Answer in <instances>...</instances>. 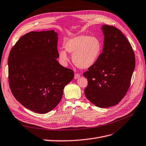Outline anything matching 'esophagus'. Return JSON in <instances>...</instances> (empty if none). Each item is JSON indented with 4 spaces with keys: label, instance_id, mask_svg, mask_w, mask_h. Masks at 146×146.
Instances as JSON below:
<instances>
[{
    "label": "esophagus",
    "instance_id": "esophagus-1",
    "mask_svg": "<svg viewBox=\"0 0 146 146\" xmlns=\"http://www.w3.org/2000/svg\"><path fill=\"white\" fill-rule=\"evenodd\" d=\"M80 75L79 74H78V73H76L75 74V76H74V79H78V78H80Z\"/></svg>",
    "mask_w": 146,
    "mask_h": 146
}]
</instances>
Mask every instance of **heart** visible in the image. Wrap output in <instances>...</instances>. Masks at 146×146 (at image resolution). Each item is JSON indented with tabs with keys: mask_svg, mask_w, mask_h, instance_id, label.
Masks as SVG:
<instances>
[{
	"mask_svg": "<svg viewBox=\"0 0 146 146\" xmlns=\"http://www.w3.org/2000/svg\"><path fill=\"white\" fill-rule=\"evenodd\" d=\"M64 47L72 54L74 64L80 69H88L93 66L98 60L102 48L99 38L87 35H79L69 39ZM58 56L61 62L67 63L69 57L65 50H60Z\"/></svg>",
	"mask_w": 146,
	"mask_h": 146,
	"instance_id": "b5f03b06",
	"label": "heart"
}]
</instances>
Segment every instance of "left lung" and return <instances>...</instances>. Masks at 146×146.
<instances>
[{"label": "left lung", "mask_w": 146, "mask_h": 146, "mask_svg": "<svg viewBox=\"0 0 146 146\" xmlns=\"http://www.w3.org/2000/svg\"><path fill=\"white\" fill-rule=\"evenodd\" d=\"M104 41L97 62L83 76L88 79L86 98L100 108L117 105L129 90L135 68V54L121 30L107 25L101 27Z\"/></svg>", "instance_id": "obj_1"}]
</instances>
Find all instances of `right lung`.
I'll return each mask as SVG.
<instances>
[{"label": "right lung", "mask_w": 146, "mask_h": 146, "mask_svg": "<svg viewBox=\"0 0 146 146\" xmlns=\"http://www.w3.org/2000/svg\"><path fill=\"white\" fill-rule=\"evenodd\" d=\"M58 33L54 30L23 35L10 50L8 80L15 99L24 107L39 114L52 110L62 98L73 70L56 58Z\"/></svg>", "instance_id": "1"}]
</instances>
